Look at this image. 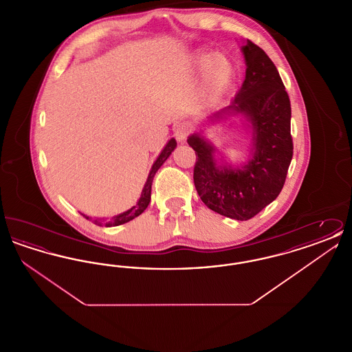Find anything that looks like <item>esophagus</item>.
<instances>
[{
	"mask_svg": "<svg viewBox=\"0 0 352 352\" xmlns=\"http://www.w3.org/2000/svg\"><path fill=\"white\" fill-rule=\"evenodd\" d=\"M191 129H192V126H191V124L190 122H178L175 126H174V135H175V138L179 141V142H182L184 141L186 138H187V135L191 133Z\"/></svg>",
	"mask_w": 352,
	"mask_h": 352,
	"instance_id": "esophagus-1",
	"label": "esophagus"
}]
</instances>
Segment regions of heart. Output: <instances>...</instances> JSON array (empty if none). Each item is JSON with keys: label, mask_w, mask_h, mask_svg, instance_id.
<instances>
[{"label": "heart", "mask_w": 352, "mask_h": 352, "mask_svg": "<svg viewBox=\"0 0 352 352\" xmlns=\"http://www.w3.org/2000/svg\"><path fill=\"white\" fill-rule=\"evenodd\" d=\"M190 66L201 71V96L208 104L220 100L230 89L234 67L224 54L206 49L195 50L190 56Z\"/></svg>", "instance_id": "obj_1"}]
</instances>
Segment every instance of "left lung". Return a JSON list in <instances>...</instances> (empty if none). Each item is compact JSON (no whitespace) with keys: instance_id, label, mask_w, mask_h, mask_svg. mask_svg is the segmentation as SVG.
<instances>
[{"instance_id":"1","label":"left lung","mask_w":352,"mask_h":352,"mask_svg":"<svg viewBox=\"0 0 352 352\" xmlns=\"http://www.w3.org/2000/svg\"><path fill=\"white\" fill-rule=\"evenodd\" d=\"M241 51L245 79L231 105L208 121L241 115L251 132L250 160L228 164L201 134H191L188 145L198 154L194 184L201 201L223 217L248 220L274 201L284 187L293 157L292 108L281 76L265 51L250 39Z\"/></svg>"}]
</instances>
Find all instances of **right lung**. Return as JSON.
Here are the masks:
<instances>
[{
  "mask_svg": "<svg viewBox=\"0 0 352 352\" xmlns=\"http://www.w3.org/2000/svg\"><path fill=\"white\" fill-rule=\"evenodd\" d=\"M175 148H177V141H175V138H170L168 144L165 145V148L162 149V151L160 153V155L157 157L155 162L153 164L151 173H149V175H148V179H146L145 186H144V188H142L141 197H140V199H138L135 206H133L132 208H129L128 211L121 212V214H118L116 217L109 219V220H105L104 223H102V220H101V221L95 220V224H99V226L104 224L105 227H115V226H121V224H124V223H128V221L133 220L134 218L140 217V215L146 210V207H148L149 203H151V184H153V178H154L155 173L158 171V168H161V166L165 164V161L168 160V157H170V154L174 151ZM83 217H85L84 214ZM85 218L89 219L88 217H85Z\"/></svg>",
  "mask_w": 352,
  "mask_h": 352,
  "instance_id": "1",
  "label": "right lung"
}]
</instances>
